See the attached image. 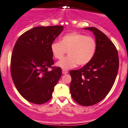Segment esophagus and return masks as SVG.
Here are the masks:
<instances>
[{
  "instance_id": "1",
  "label": "esophagus",
  "mask_w": 128,
  "mask_h": 128,
  "mask_svg": "<svg viewBox=\"0 0 128 128\" xmlns=\"http://www.w3.org/2000/svg\"><path fill=\"white\" fill-rule=\"evenodd\" d=\"M68 72V71H67V70H62V74H67Z\"/></svg>"
}]
</instances>
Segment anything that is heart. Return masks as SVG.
<instances>
[{"label":"heart","mask_w":128,"mask_h":128,"mask_svg":"<svg viewBox=\"0 0 128 128\" xmlns=\"http://www.w3.org/2000/svg\"><path fill=\"white\" fill-rule=\"evenodd\" d=\"M96 50L95 40L90 36L72 32L65 34L60 42L54 41L50 45V50L54 58L60 59L66 51L68 56L57 63V66L68 70L77 64L84 66L88 64L94 57Z\"/></svg>","instance_id":"heart-1"}]
</instances>
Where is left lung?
I'll list each match as a JSON object with an SVG mask.
<instances>
[{
  "label": "left lung",
  "mask_w": 128,
  "mask_h": 128,
  "mask_svg": "<svg viewBox=\"0 0 128 128\" xmlns=\"http://www.w3.org/2000/svg\"><path fill=\"white\" fill-rule=\"evenodd\" d=\"M93 32L96 50L92 59L78 70L70 72V92L72 99L82 106H91L103 100L114 84L119 66L116 47L104 33L95 27Z\"/></svg>",
  "instance_id": "left-lung-1"
}]
</instances>
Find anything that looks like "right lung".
Returning <instances> with one entry per match:
<instances>
[{"label":"right lung","instance_id":"1","mask_svg":"<svg viewBox=\"0 0 128 128\" xmlns=\"http://www.w3.org/2000/svg\"><path fill=\"white\" fill-rule=\"evenodd\" d=\"M63 28L60 25L34 27L20 36L14 44L11 76L20 94L30 103L41 104L49 101L61 76V68L52 66L50 45Z\"/></svg>","mask_w":128,"mask_h":128}]
</instances>
